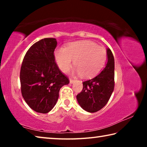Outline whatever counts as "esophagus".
<instances>
[{"label": "esophagus", "mask_w": 147, "mask_h": 147, "mask_svg": "<svg viewBox=\"0 0 147 147\" xmlns=\"http://www.w3.org/2000/svg\"><path fill=\"white\" fill-rule=\"evenodd\" d=\"M74 81H75V80H73V79H70V84H73Z\"/></svg>", "instance_id": "34e87169"}]
</instances>
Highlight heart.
Returning <instances> with one entry per match:
<instances>
[{
    "label": "heart",
    "mask_w": 147,
    "mask_h": 147,
    "mask_svg": "<svg viewBox=\"0 0 147 147\" xmlns=\"http://www.w3.org/2000/svg\"><path fill=\"white\" fill-rule=\"evenodd\" d=\"M54 56L61 71L67 72L74 60L76 73L87 78L100 71L106 63L107 53L102 47L93 41L83 40L72 42L65 49H57Z\"/></svg>",
    "instance_id": "heart-1"
}]
</instances>
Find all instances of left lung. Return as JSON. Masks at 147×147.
Returning a JSON list of instances; mask_svg holds the SVG:
<instances>
[{"label":"left lung","instance_id":"8db88e82","mask_svg":"<svg viewBox=\"0 0 147 147\" xmlns=\"http://www.w3.org/2000/svg\"><path fill=\"white\" fill-rule=\"evenodd\" d=\"M108 62L101 73L94 78L83 82V89L76 95L81 108L88 112H96L108 103L112 94L114 82L115 61L111 50L107 49Z\"/></svg>","mask_w":147,"mask_h":147}]
</instances>
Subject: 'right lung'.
Instances as JSON below:
<instances>
[{
	"instance_id": "1",
	"label": "right lung",
	"mask_w": 147,
	"mask_h": 147,
	"mask_svg": "<svg viewBox=\"0 0 147 147\" xmlns=\"http://www.w3.org/2000/svg\"><path fill=\"white\" fill-rule=\"evenodd\" d=\"M55 38H44L26 52L20 71L21 93L26 104L38 113H47L56 105L59 91L69 80L59 70L54 52Z\"/></svg>"
}]
</instances>
